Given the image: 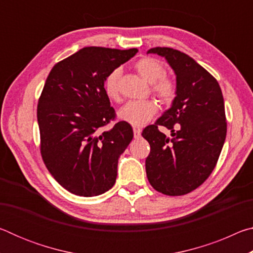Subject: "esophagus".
<instances>
[{"instance_id": "esophagus-1", "label": "esophagus", "mask_w": 253, "mask_h": 253, "mask_svg": "<svg viewBox=\"0 0 253 253\" xmlns=\"http://www.w3.org/2000/svg\"><path fill=\"white\" fill-rule=\"evenodd\" d=\"M134 137L135 138H138V137H140V134H142V129H140V128H136V127H134Z\"/></svg>"}]
</instances>
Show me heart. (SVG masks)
<instances>
[{
    "label": "heart",
    "instance_id": "b5f03b06",
    "mask_svg": "<svg viewBox=\"0 0 253 253\" xmlns=\"http://www.w3.org/2000/svg\"><path fill=\"white\" fill-rule=\"evenodd\" d=\"M135 69L140 77L152 84V90L162 101L172 102L176 97L177 84L172 77L166 76L165 66L160 60L151 57H144L135 62ZM122 71L116 68L110 71L104 81L106 96L110 100L119 99L118 83ZM158 110L156 101L154 100H131L124 105L118 111V117L132 126H143L155 116Z\"/></svg>",
    "mask_w": 253,
    "mask_h": 253
}]
</instances>
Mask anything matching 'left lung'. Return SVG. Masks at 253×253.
<instances>
[{"instance_id": "1", "label": "left lung", "mask_w": 253, "mask_h": 253, "mask_svg": "<svg viewBox=\"0 0 253 253\" xmlns=\"http://www.w3.org/2000/svg\"><path fill=\"white\" fill-rule=\"evenodd\" d=\"M147 53L165 57L177 84L172 107L142 132L151 145L147 178L163 194L184 195L205 182L219 160L226 136L223 95L216 79L187 54L161 46ZM160 126L169 128L172 139Z\"/></svg>"}]
</instances>
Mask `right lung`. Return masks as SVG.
Wrapping results in <instances>:
<instances>
[{"instance_id":"1","label":"right lung","mask_w":253,"mask_h":253,"mask_svg":"<svg viewBox=\"0 0 253 253\" xmlns=\"http://www.w3.org/2000/svg\"><path fill=\"white\" fill-rule=\"evenodd\" d=\"M137 51L85 46L55 63L45 80L37 110L41 156L72 194L97 196L116 182L118 158L134 134L125 122L99 134L116 118L104 81Z\"/></svg>"}]
</instances>
